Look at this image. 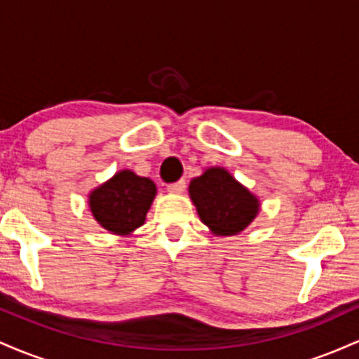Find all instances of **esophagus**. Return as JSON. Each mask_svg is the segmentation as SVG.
Instances as JSON below:
<instances>
[{
	"instance_id": "1",
	"label": "esophagus",
	"mask_w": 359,
	"mask_h": 359,
	"mask_svg": "<svg viewBox=\"0 0 359 359\" xmlns=\"http://www.w3.org/2000/svg\"><path fill=\"white\" fill-rule=\"evenodd\" d=\"M185 189V180L184 179H180V180H177V182H172V184H168L167 185V191L168 192H172V194H180Z\"/></svg>"
}]
</instances>
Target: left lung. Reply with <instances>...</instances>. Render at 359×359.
<instances>
[{
  "label": "left lung",
  "instance_id": "left-lung-1",
  "mask_svg": "<svg viewBox=\"0 0 359 359\" xmlns=\"http://www.w3.org/2000/svg\"><path fill=\"white\" fill-rule=\"evenodd\" d=\"M189 194L204 224L219 236L243 231L258 212L257 197L219 167L192 179Z\"/></svg>",
  "mask_w": 359,
  "mask_h": 359
}]
</instances>
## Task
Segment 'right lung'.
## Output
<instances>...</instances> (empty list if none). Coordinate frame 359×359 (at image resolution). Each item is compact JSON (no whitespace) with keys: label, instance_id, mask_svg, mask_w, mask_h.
<instances>
[{"label":"right lung","instance_id":"add662e5","mask_svg":"<svg viewBox=\"0 0 359 359\" xmlns=\"http://www.w3.org/2000/svg\"><path fill=\"white\" fill-rule=\"evenodd\" d=\"M155 194L156 187L150 179L123 170L90 192L89 205L102 228L128 234L143 224Z\"/></svg>","mask_w":359,"mask_h":359}]
</instances>
